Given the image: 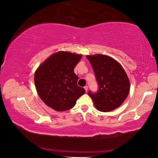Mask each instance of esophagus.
Masks as SVG:
<instances>
[{"label": "esophagus", "mask_w": 158, "mask_h": 158, "mask_svg": "<svg viewBox=\"0 0 158 158\" xmlns=\"http://www.w3.org/2000/svg\"><path fill=\"white\" fill-rule=\"evenodd\" d=\"M84 89H85V91H88V86H87V85H85V86L84 87Z\"/></svg>", "instance_id": "obj_1"}]
</instances>
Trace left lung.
<instances>
[{"label": "left lung", "mask_w": 158, "mask_h": 158, "mask_svg": "<svg viewBox=\"0 0 158 158\" xmlns=\"http://www.w3.org/2000/svg\"><path fill=\"white\" fill-rule=\"evenodd\" d=\"M94 71L98 90L88 94L95 108L102 112L111 111L122 105L130 92V81L126 73L114 58L105 55L88 56Z\"/></svg>", "instance_id": "8db88e82"}]
</instances>
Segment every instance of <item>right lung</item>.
Listing matches in <instances>:
<instances>
[{"mask_svg": "<svg viewBox=\"0 0 158 158\" xmlns=\"http://www.w3.org/2000/svg\"><path fill=\"white\" fill-rule=\"evenodd\" d=\"M81 55L59 52L51 56L35 74V84L41 100L56 111L68 110L85 93L77 85L79 77L74 69Z\"/></svg>", "mask_w": 158, "mask_h": 158, "instance_id": "obj_1", "label": "right lung"}]
</instances>
